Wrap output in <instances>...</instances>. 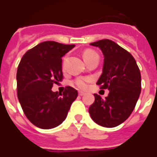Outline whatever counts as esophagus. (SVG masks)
<instances>
[{
  "label": "esophagus",
  "instance_id": "1",
  "mask_svg": "<svg viewBox=\"0 0 157 157\" xmlns=\"http://www.w3.org/2000/svg\"><path fill=\"white\" fill-rule=\"evenodd\" d=\"M79 95H80V96H84V95H85V93H84V92H79Z\"/></svg>",
  "mask_w": 157,
  "mask_h": 157
}]
</instances>
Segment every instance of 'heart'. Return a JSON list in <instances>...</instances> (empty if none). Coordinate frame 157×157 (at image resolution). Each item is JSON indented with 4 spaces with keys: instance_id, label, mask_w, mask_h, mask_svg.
I'll list each match as a JSON object with an SVG mask.
<instances>
[{
    "instance_id": "b5f03b06",
    "label": "heart",
    "mask_w": 157,
    "mask_h": 157,
    "mask_svg": "<svg viewBox=\"0 0 157 157\" xmlns=\"http://www.w3.org/2000/svg\"><path fill=\"white\" fill-rule=\"evenodd\" d=\"M95 56H98V54L96 53L95 51H93L92 49H87L86 50L84 53H83V58L85 59V61H88L89 59H91L93 57ZM90 81V79L86 78V77H81V78H77L76 80H75V85L80 89H82V90H85L86 87H87V83Z\"/></svg>"
}]
</instances>
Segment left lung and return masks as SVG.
I'll return each instance as SVG.
<instances>
[{"label":"left lung","mask_w":157,"mask_h":157,"mask_svg":"<svg viewBox=\"0 0 157 157\" xmlns=\"http://www.w3.org/2000/svg\"><path fill=\"white\" fill-rule=\"evenodd\" d=\"M102 50L104 61L102 73L97 82L100 88L109 89L102 99L94 94L95 101L89 108L92 120L113 128L121 124L135 109L141 91V75L132 55L110 39L90 44Z\"/></svg>","instance_id":"left-lung-1"}]
</instances>
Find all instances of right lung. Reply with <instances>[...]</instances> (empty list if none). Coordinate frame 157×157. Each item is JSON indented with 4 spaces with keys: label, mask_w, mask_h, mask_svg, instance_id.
Instances as JSON below:
<instances>
[{
    "label": "right lung",
    "mask_w": 157,
    "mask_h": 157,
    "mask_svg": "<svg viewBox=\"0 0 157 157\" xmlns=\"http://www.w3.org/2000/svg\"><path fill=\"white\" fill-rule=\"evenodd\" d=\"M74 47L43 42L26 52L19 63L17 98L26 117L39 128L48 129L62 124L78 96L71 86H66L63 94L51 90L63 79L62 57Z\"/></svg>",
    "instance_id": "1"
}]
</instances>
